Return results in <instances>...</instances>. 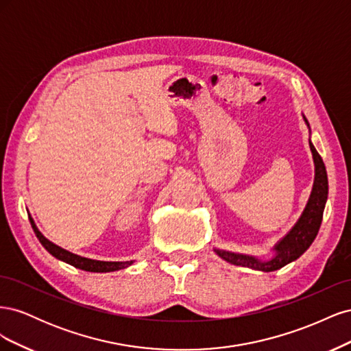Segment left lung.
Segmentation results:
<instances>
[{"label": "left lung", "instance_id": "8db88e82", "mask_svg": "<svg viewBox=\"0 0 351 351\" xmlns=\"http://www.w3.org/2000/svg\"><path fill=\"white\" fill-rule=\"evenodd\" d=\"M303 120L306 125L309 127V121L306 120L304 115ZM309 146L315 162V182L312 192L309 200H307V204L304 206V210L302 212L300 218L297 219L294 227L274 246V256L271 259L263 261L259 259L258 256H252V254L234 253L215 247L214 252L221 259H224L232 265H237V267L252 268L262 272H272L285 267V265H289L290 262H294L295 259H299L302 254L311 247V244L313 243L322 222L324 209L328 199V177L322 158L317 154L311 141Z\"/></svg>", "mask_w": 351, "mask_h": 351}]
</instances>
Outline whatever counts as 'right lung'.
I'll return each mask as SVG.
<instances>
[{
  "label": "right lung",
  "instance_id": "right-lung-1",
  "mask_svg": "<svg viewBox=\"0 0 351 351\" xmlns=\"http://www.w3.org/2000/svg\"><path fill=\"white\" fill-rule=\"evenodd\" d=\"M29 219H30V224H32V228H34L36 237L39 239L40 244L44 246L52 256L57 258L58 261H62L66 262L69 265H71V267L74 268H79V269H83V271H89V272H114V271H119V269H124L127 267H130V265L134 262V261H123V262H111V261H95V259H89V258H83V256H79V254H74L66 249H62L60 246H57L56 243L49 241L42 232L38 230L34 218H32L29 215Z\"/></svg>",
  "mask_w": 351,
  "mask_h": 351
}]
</instances>
